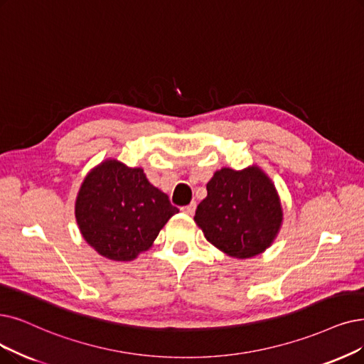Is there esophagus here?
I'll list each match as a JSON object with an SVG mask.
<instances>
[{"label":"esophagus","mask_w":364,"mask_h":364,"mask_svg":"<svg viewBox=\"0 0 364 364\" xmlns=\"http://www.w3.org/2000/svg\"><path fill=\"white\" fill-rule=\"evenodd\" d=\"M196 208H197L196 201H193V203H190V205H188V206H183V208H181V210H182L183 213H186V215H193V213L196 212Z\"/></svg>","instance_id":"34e87169"}]
</instances>
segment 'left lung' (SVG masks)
<instances>
[{
	"label": "left lung",
	"instance_id": "8db88e82",
	"mask_svg": "<svg viewBox=\"0 0 364 364\" xmlns=\"http://www.w3.org/2000/svg\"><path fill=\"white\" fill-rule=\"evenodd\" d=\"M208 197L197 206L194 220L218 250L236 258L263 252L282 223L281 201L273 183L257 167L213 174Z\"/></svg>",
	"mask_w": 364,
	"mask_h": 364
}]
</instances>
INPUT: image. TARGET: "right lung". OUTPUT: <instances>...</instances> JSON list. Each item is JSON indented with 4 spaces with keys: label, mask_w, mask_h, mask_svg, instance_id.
Masks as SVG:
<instances>
[{
    "label": "right lung",
    "mask_w": 364,
    "mask_h": 364,
    "mask_svg": "<svg viewBox=\"0 0 364 364\" xmlns=\"http://www.w3.org/2000/svg\"><path fill=\"white\" fill-rule=\"evenodd\" d=\"M178 212L141 168L114 159L86 176L76 200L82 236L100 255L116 261H129L146 251Z\"/></svg>",
    "instance_id": "obj_1"
}]
</instances>
